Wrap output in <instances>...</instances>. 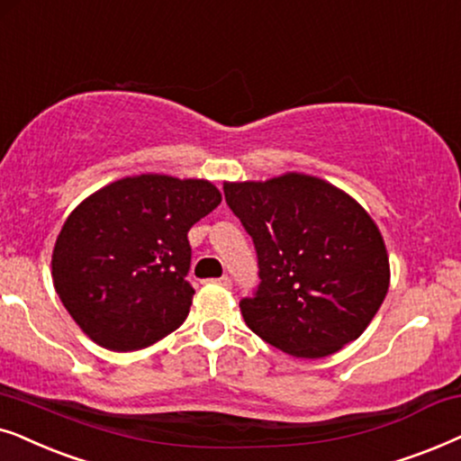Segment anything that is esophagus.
<instances>
[{"label": "esophagus", "mask_w": 461, "mask_h": 461, "mask_svg": "<svg viewBox=\"0 0 461 461\" xmlns=\"http://www.w3.org/2000/svg\"><path fill=\"white\" fill-rule=\"evenodd\" d=\"M212 282H217V285H221V286H225V288H230V286H231V278H230V276H221V278H217V280H212Z\"/></svg>", "instance_id": "34e87169"}]
</instances>
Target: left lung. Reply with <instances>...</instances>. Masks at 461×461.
Here are the masks:
<instances>
[{
    "label": "left lung",
    "instance_id": "8db88e82",
    "mask_svg": "<svg viewBox=\"0 0 461 461\" xmlns=\"http://www.w3.org/2000/svg\"><path fill=\"white\" fill-rule=\"evenodd\" d=\"M223 192L259 259L261 285L240 302L249 329L297 358H324L358 339L390 286L388 250L371 214L305 173L225 181Z\"/></svg>",
    "mask_w": 461,
    "mask_h": 461
}]
</instances>
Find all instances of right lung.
<instances>
[{
  "label": "right lung",
  "mask_w": 461,
  "mask_h": 461,
  "mask_svg": "<svg viewBox=\"0 0 461 461\" xmlns=\"http://www.w3.org/2000/svg\"><path fill=\"white\" fill-rule=\"evenodd\" d=\"M221 192L206 179L124 176L73 208L52 250V282L92 341L132 352L179 329L194 288L187 231Z\"/></svg>",
  "instance_id": "obj_1"
}]
</instances>
